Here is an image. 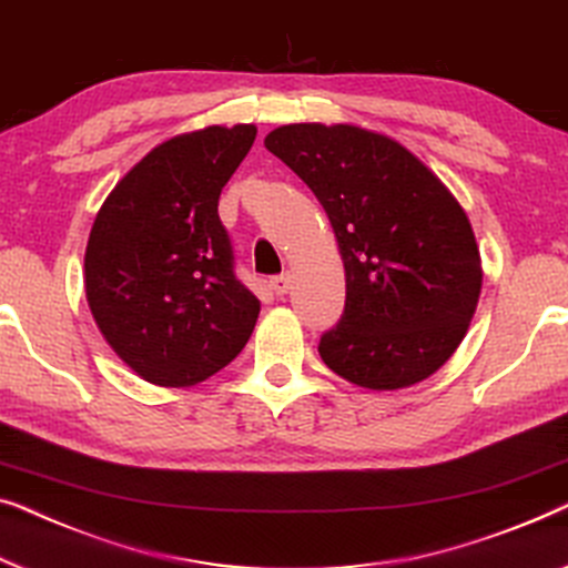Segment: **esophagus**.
<instances>
[{
  "instance_id": "1",
  "label": "esophagus",
  "mask_w": 568,
  "mask_h": 568,
  "mask_svg": "<svg viewBox=\"0 0 568 568\" xmlns=\"http://www.w3.org/2000/svg\"><path fill=\"white\" fill-rule=\"evenodd\" d=\"M291 287H293V275H291V273H283V275L273 277V291H275L277 295L291 293Z\"/></svg>"
}]
</instances>
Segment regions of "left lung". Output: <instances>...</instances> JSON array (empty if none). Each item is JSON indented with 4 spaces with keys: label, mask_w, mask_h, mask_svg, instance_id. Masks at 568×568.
<instances>
[{
    "label": "left lung",
    "mask_w": 568,
    "mask_h": 568,
    "mask_svg": "<svg viewBox=\"0 0 568 568\" xmlns=\"http://www.w3.org/2000/svg\"><path fill=\"white\" fill-rule=\"evenodd\" d=\"M324 205L345 265V314L318 342L367 390L409 388L450 361L481 295V254L445 182L386 133L291 123L267 133Z\"/></svg>",
    "instance_id": "left-lung-1"
}]
</instances>
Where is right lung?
I'll return each mask as SVG.
<instances>
[{
  "mask_svg": "<svg viewBox=\"0 0 568 568\" xmlns=\"http://www.w3.org/2000/svg\"><path fill=\"white\" fill-rule=\"evenodd\" d=\"M257 125H207L151 149L98 211L84 252L94 324L139 378L195 386L242 353L260 301L236 281L221 190Z\"/></svg>",
  "mask_w": 568,
  "mask_h": 568,
  "instance_id": "add662e5",
  "label": "right lung"
}]
</instances>
